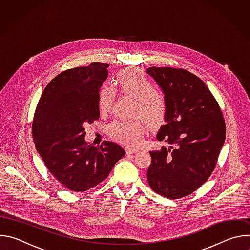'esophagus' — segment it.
Wrapping results in <instances>:
<instances>
[{"label": "esophagus", "mask_w": 250, "mask_h": 250, "mask_svg": "<svg viewBox=\"0 0 250 250\" xmlns=\"http://www.w3.org/2000/svg\"><path fill=\"white\" fill-rule=\"evenodd\" d=\"M125 151H126V154H132V153H136L138 150H137V149H135V148L126 147V148H125Z\"/></svg>", "instance_id": "esophagus-1"}]
</instances>
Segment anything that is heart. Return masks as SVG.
Wrapping results in <instances>:
<instances>
[{"label": "heart", "instance_id": "heart-1", "mask_svg": "<svg viewBox=\"0 0 250 250\" xmlns=\"http://www.w3.org/2000/svg\"><path fill=\"white\" fill-rule=\"evenodd\" d=\"M117 81L123 94L136 100L135 115L145 118L149 125H161L167 115V104L164 98L157 93L156 87L137 68H127L118 74ZM116 97L112 86H104L98 96V106L102 114L109 113ZM146 122L140 119L126 122L116 121L110 125L109 134L127 146H138L147 130Z\"/></svg>", "mask_w": 250, "mask_h": 250}]
</instances>
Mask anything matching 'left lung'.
<instances>
[{"mask_svg": "<svg viewBox=\"0 0 250 250\" xmlns=\"http://www.w3.org/2000/svg\"><path fill=\"white\" fill-rule=\"evenodd\" d=\"M146 72L164 93L167 115L156 138L171 146L149 151L150 188L179 199L200 188L209 177L226 139V124L212 94L184 69L149 67Z\"/></svg>", "mask_w": 250, "mask_h": 250, "instance_id": "obj_1", "label": "left lung"}]
</instances>
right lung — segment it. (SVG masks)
<instances>
[{
  "instance_id": "obj_1",
  "label": "right lung",
  "mask_w": 250,
  "mask_h": 250,
  "mask_svg": "<svg viewBox=\"0 0 250 250\" xmlns=\"http://www.w3.org/2000/svg\"><path fill=\"white\" fill-rule=\"evenodd\" d=\"M108 67L94 62L64 71L45 87L35 110V147L49 172L71 191L97 186L125 154L115 142L96 147L85 140L84 125L100 117L98 96Z\"/></svg>"
}]
</instances>
